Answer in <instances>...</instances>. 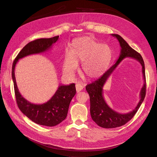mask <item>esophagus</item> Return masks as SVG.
Masks as SVG:
<instances>
[{
	"label": "esophagus",
	"instance_id": "obj_1",
	"mask_svg": "<svg viewBox=\"0 0 157 157\" xmlns=\"http://www.w3.org/2000/svg\"><path fill=\"white\" fill-rule=\"evenodd\" d=\"M75 88H76V90H77V92H79L83 89L84 86L81 83H77L75 85Z\"/></svg>",
	"mask_w": 157,
	"mask_h": 157
}]
</instances>
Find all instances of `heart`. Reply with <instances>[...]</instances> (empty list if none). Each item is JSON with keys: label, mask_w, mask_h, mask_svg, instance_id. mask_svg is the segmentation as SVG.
Here are the masks:
<instances>
[{"label": "heart", "mask_w": 157, "mask_h": 157, "mask_svg": "<svg viewBox=\"0 0 157 157\" xmlns=\"http://www.w3.org/2000/svg\"><path fill=\"white\" fill-rule=\"evenodd\" d=\"M111 58V51L107 45L99 43L91 37L78 38L73 41L70 53L65 54L63 72L71 77L77 71L78 64L82 63L81 70L85 77L97 78L105 72Z\"/></svg>", "instance_id": "1"}]
</instances>
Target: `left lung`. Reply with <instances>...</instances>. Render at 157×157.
I'll return each mask as SVG.
<instances>
[{
    "mask_svg": "<svg viewBox=\"0 0 157 157\" xmlns=\"http://www.w3.org/2000/svg\"><path fill=\"white\" fill-rule=\"evenodd\" d=\"M111 35L117 38L118 41L119 42L121 48L119 57L116 63L109 68L101 77L86 86V90L90 96V115L92 120L98 126L105 128L119 127L130 121L139 109L142 102L144 101L146 92L145 64L141 56L138 52L132 48L122 36L117 34H111ZM126 57L134 59L140 63L142 67V74L144 82L140 93V101L136 107L130 112L122 114L114 111L107 105L103 97L102 88L106 80L113 71Z\"/></svg>",
    "mask_w": 157,
    "mask_h": 157,
    "instance_id": "8db88e82",
    "label": "left lung"
}]
</instances>
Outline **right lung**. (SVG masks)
<instances>
[{
  "instance_id": "right-lung-1",
  "label": "right lung",
  "mask_w": 157,
  "mask_h": 157,
  "mask_svg": "<svg viewBox=\"0 0 157 157\" xmlns=\"http://www.w3.org/2000/svg\"><path fill=\"white\" fill-rule=\"evenodd\" d=\"M58 39L59 36H56L29 42L17 54L12 65V77L19 109L33 122L46 126L58 125L67 117L70 102L76 94L75 84L72 83L69 85H59L54 96L48 101L35 104L27 101L19 92L14 71L19 59L27 56L44 53L50 50Z\"/></svg>"
}]
</instances>
